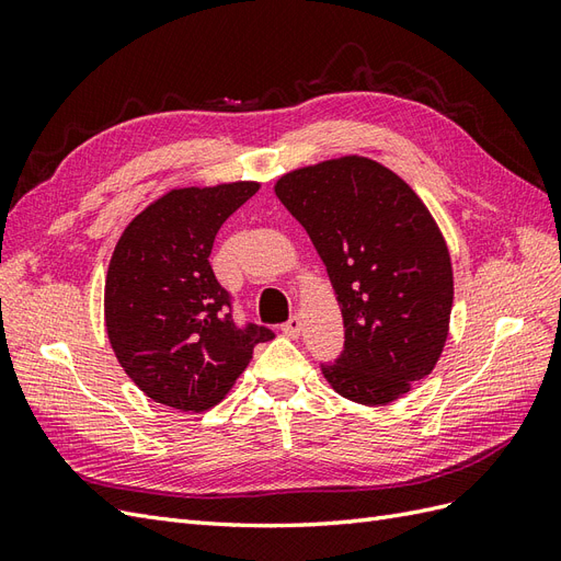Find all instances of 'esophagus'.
<instances>
[{
	"label": "esophagus",
	"instance_id": "1",
	"mask_svg": "<svg viewBox=\"0 0 561 561\" xmlns=\"http://www.w3.org/2000/svg\"><path fill=\"white\" fill-rule=\"evenodd\" d=\"M280 330H283V334H285V336H290V339H297V336H299V332H301V320H299L297 316H293L290 320H287V322H283V325H280Z\"/></svg>",
	"mask_w": 561,
	"mask_h": 561
}]
</instances>
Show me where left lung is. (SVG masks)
<instances>
[{"mask_svg":"<svg viewBox=\"0 0 561 561\" xmlns=\"http://www.w3.org/2000/svg\"><path fill=\"white\" fill-rule=\"evenodd\" d=\"M274 190L307 229L342 307L344 351L322 375L360 404L410 393L445 348L454 301L433 215L402 178L365 157L299 168Z\"/></svg>","mask_w":561,"mask_h":561,"instance_id":"left-lung-1","label":"left lung"}]
</instances>
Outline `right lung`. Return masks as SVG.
Returning <instances> with one entry per match:
<instances>
[{"label": "right lung", "mask_w": 561, "mask_h": 561, "mask_svg": "<svg viewBox=\"0 0 561 561\" xmlns=\"http://www.w3.org/2000/svg\"><path fill=\"white\" fill-rule=\"evenodd\" d=\"M257 182L184 186L157 198L118 239L105 280V325L118 365L147 398L206 412L243 375L264 325H236L208 262L227 217Z\"/></svg>", "instance_id": "obj_1"}]
</instances>
